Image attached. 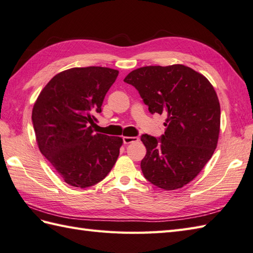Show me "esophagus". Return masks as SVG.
<instances>
[{
  "mask_svg": "<svg viewBox=\"0 0 253 253\" xmlns=\"http://www.w3.org/2000/svg\"><path fill=\"white\" fill-rule=\"evenodd\" d=\"M139 139L137 137H123V142L124 144H129L131 142H136Z\"/></svg>",
  "mask_w": 253,
  "mask_h": 253,
  "instance_id": "1",
  "label": "esophagus"
}]
</instances>
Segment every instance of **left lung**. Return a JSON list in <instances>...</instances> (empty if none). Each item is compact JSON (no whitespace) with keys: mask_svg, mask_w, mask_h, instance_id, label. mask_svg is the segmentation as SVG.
Returning a JSON list of instances; mask_svg holds the SVG:
<instances>
[{"mask_svg":"<svg viewBox=\"0 0 253 253\" xmlns=\"http://www.w3.org/2000/svg\"><path fill=\"white\" fill-rule=\"evenodd\" d=\"M125 83L139 91L152 113L167 116L161 138L142 134L144 178L163 190L191 182L212 156L220 132V103L213 86L183 64L133 70Z\"/></svg>","mask_w":253,"mask_h":253,"instance_id":"8db88e82","label":"left lung"}]
</instances>
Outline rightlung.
Instances as JSON below:
<instances>
[{
  "instance_id": "obj_1",
  "label": "right lung",
  "mask_w": 253,
  "mask_h": 253,
  "mask_svg": "<svg viewBox=\"0 0 253 253\" xmlns=\"http://www.w3.org/2000/svg\"><path fill=\"white\" fill-rule=\"evenodd\" d=\"M119 71L72 68L58 73L41 91L32 110L39 149L66 183L88 187L113 168L123 139L95 132L96 115Z\"/></svg>"
}]
</instances>
